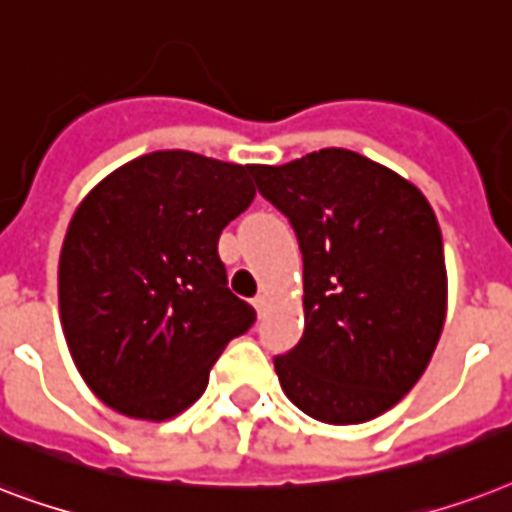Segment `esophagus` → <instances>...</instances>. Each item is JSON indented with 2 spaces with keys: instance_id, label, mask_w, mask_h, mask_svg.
Returning a JSON list of instances; mask_svg holds the SVG:
<instances>
[{
  "instance_id": "esophagus-1",
  "label": "esophagus",
  "mask_w": 512,
  "mask_h": 512,
  "mask_svg": "<svg viewBox=\"0 0 512 512\" xmlns=\"http://www.w3.org/2000/svg\"><path fill=\"white\" fill-rule=\"evenodd\" d=\"M253 306H256V312H259V317H264L269 309V296L267 293H259V296L253 298Z\"/></svg>"
}]
</instances>
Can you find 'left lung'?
<instances>
[{
    "mask_svg": "<svg viewBox=\"0 0 512 512\" xmlns=\"http://www.w3.org/2000/svg\"><path fill=\"white\" fill-rule=\"evenodd\" d=\"M251 174L304 253V335L275 357L282 391L320 423L378 418L418 383L447 317L431 203L396 171L343 147Z\"/></svg>",
    "mask_w": 512,
    "mask_h": 512,
    "instance_id": "obj_1",
    "label": "left lung"
}]
</instances>
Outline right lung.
I'll return each mask as SVG.
<instances>
[{
	"label": "right lung",
	"mask_w": 512,
	"mask_h": 512,
	"mask_svg": "<svg viewBox=\"0 0 512 512\" xmlns=\"http://www.w3.org/2000/svg\"><path fill=\"white\" fill-rule=\"evenodd\" d=\"M253 195L251 166L158 150L81 200L57 296L68 351L100 402L150 423L198 402L224 346L256 322L216 251Z\"/></svg>",
	"instance_id": "1"
}]
</instances>
